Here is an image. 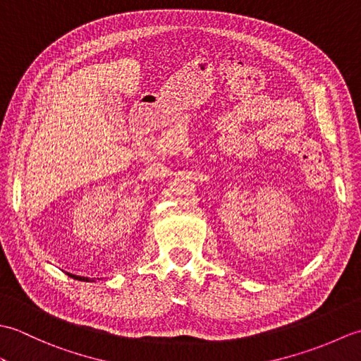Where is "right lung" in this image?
<instances>
[{"instance_id": "1", "label": "right lung", "mask_w": 361, "mask_h": 361, "mask_svg": "<svg viewBox=\"0 0 361 361\" xmlns=\"http://www.w3.org/2000/svg\"><path fill=\"white\" fill-rule=\"evenodd\" d=\"M71 278H74V279H79V281H85V282H88L90 279L88 278H82V276H74V274H70Z\"/></svg>"}]
</instances>
